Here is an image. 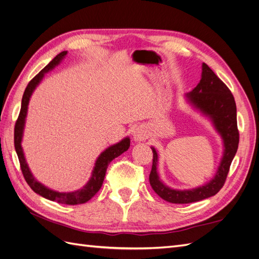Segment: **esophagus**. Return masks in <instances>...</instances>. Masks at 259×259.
I'll list each match as a JSON object with an SVG mask.
<instances>
[{"label": "esophagus", "instance_id": "esophagus-1", "mask_svg": "<svg viewBox=\"0 0 259 259\" xmlns=\"http://www.w3.org/2000/svg\"><path fill=\"white\" fill-rule=\"evenodd\" d=\"M133 138L135 142H143V140L148 138V133L145 127L138 126L134 131H133Z\"/></svg>", "mask_w": 259, "mask_h": 259}]
</instances>
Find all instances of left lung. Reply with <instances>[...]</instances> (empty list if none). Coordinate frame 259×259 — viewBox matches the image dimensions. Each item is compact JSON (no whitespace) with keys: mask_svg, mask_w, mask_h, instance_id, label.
Listing matches in <instances>:
<instances>
[{"mask_svg":"<svg viewBox=\"0 0 259 259\" xmlns=\"http://www.w3.org/2000/svg\"><path fill=\"white\" fill-rule=\"evenodd\" d=\"M187 100L213 122L224 142V153L214 178L204 186L189 190H177L164 185L158 174V152L152 147V168L149 182L160 198L175 204H187L213 197L222 189L237 153L239 131L237 124V106L233 95L227 85L219 79L206 64L202 65V75L199 84L186 94Z\"/></svg>","mask_w":259,"mask_h":259,"instance_id":"left-lung-1","label":"left lung"}]
</instances>
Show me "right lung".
Here are the masks:
<instances>
[{
  "label": "right lung",
  "instance_id": "1",
  "mask_svg": "<svg viewBox=\"0 0 259 259\" xmlns=\"http://www.w3.org/2000/svg\"><path fill=\"white\" fill-rule=\"evenodd\" d=\"M67 55V52H61L58 54L56 57H55L50 64L46 66L43 70H41L32 80H31L28 84V86L23 93L22 100H21V109L18 115V119L15 124V131H14V144L15 149H16V152L19 159L20 163V168L22 171V175L25 177L27 184L30 186L31 189H32L35 193L42 195L43 198L49 199L51 201H56L61 204H69V205H76V204H82V203L88 202L91 200L94 195H95L99 189L103 186L106 170L113 159L116 156L121 155L123 152H125L130 148L131 140L128 137L122 139L120 143H117L111 147L107 148L106 150L101 153L95 163V167L93 169L92 177L89 180V183L86 184L82 189L76 190L73 192H57L52 189H49L48 187L43 186L41 183H38L37 180L31 174V171L28 167V164L26 162L25 155H23L22 147H21V140H22V134H23V127H25V122H26V116L28 111V105L31 95H32L33 91L35 90L36 86L38 85L43 79V76L46 72L51 71L52 69L56 67L59 62L62 60Z\"/></svg>",
  "mask_w": 259,
  "mask_h": 259
}]
</instances>
